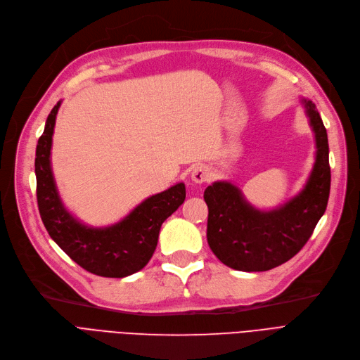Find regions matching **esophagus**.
I'll use <instances>...</instances> for the list:
<instances>
[{"mask_svg":"<svg viewBox=\"0 0 360 360\" xmlns=\"http://www.w3.org/2000/svg\"><path fill=\"white\" fill-rule=\"evenodd\" d=\"M191 177H192V181H195L198 184H202V183L210 180V171L204 165H198L192 169Z\"/></svg>","mask_w":360,"mask_h":360,"instance_id":"34e87169","label":"esophagus"}]
</instances>
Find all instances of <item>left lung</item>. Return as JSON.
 Listing matches in <instances>:
<instances>
[{
    "mask_svg": "<svg viewBox=\"0 0 360 360\" xmlns=\"http://www.w3.org/2000/svg\"><path fill=\"white\" fill-rule=\"evenodd\" d=\"M303 105L316 140V161L309 180L283 205L262 211L229 181H214L205 189L208 205L207 240L219 260L242 271H266L292 258L311 236L323 215L330 188L326 128L310 100Z\"/></svg>",
    "mask_w": 360,
    "mask_h": 360,
    "instance_id": "1",
    "label": "left lung"
}]
</instances>
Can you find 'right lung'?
Instances as JSON below:
<instances>
[{"mask_svg":"<svg viewBox=\"0 0 360 360\" xmlns=\"http://www.w3.org/2000/svg\"><path fill=\"white\" fill-rule=\"evenodd\" d=\"M60 103L51 109L37 145L35 176L41 220L51 239L82 269L103 278L130 276L149 263L162 223L184 202V183L149 196L112 226L82 224L62 204L51 171V143Z\"/></svg>","mask_w":360,"mask_h":360,"instance_id":"obj_1","label":"right lung"}]
</instances>
